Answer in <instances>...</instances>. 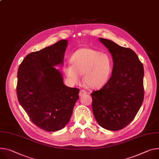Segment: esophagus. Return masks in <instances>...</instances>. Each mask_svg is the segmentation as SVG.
<instances>
[{"mask_svg": "<svg viewBox=\"0 0 159 159\" xmlns=\"http://www.w3.org/2000/svg\"><path fill=\"white\" fill-rule=\"evenodd\" d=\"M88 94V92H87V91L82 89V90H80V91L79 96H84V95H85V94Z\"/></svg>", "mask_w": 159, "mask_h": 159, "instance_id": "obj_1", "label": "esophagus"}]
</instances>
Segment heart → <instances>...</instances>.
Returning <instances> with one entry per match:
<instances>
[{
  "label": "heart",
  "mask_w": 159,
  "mask_h": 159,
  "mask_svg": "<svg viewBox=\"0 0 159 159\" xmlns=\"http://www.w3.org/2000/svg\"><path fill=\"white\" fill-rule=\"evenodd\" d=\"M70 65L63 67V71L72 84L80 82L83 75L84 84L91 89L102 88L111 75L113 63L111 57L105 53L91 48H82L71 55Z\"/></svg>",
  "instance_id": "b5f03b06"
}]
</instances>
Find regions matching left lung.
<instances>
[{"label": "left lung", "mask_w": 159, "mask_h": 159, "mask_svg": "<svg viewBox=\"0 0 159 159\" xmlns=\"http://www.w3.org/2000/svg\"><path fill=\"white\" fill-rule=\"evenodd\" d=\"M99 40L111 54L113 66L106 84L91 94L93 112L101 127L118 131L134 119L143 102V65L132 49Z\"/></svg>", "instance_id": "left-lung-1"}]
</instances>
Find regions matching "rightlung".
<instances>
[{"label":"right lung","instance_id":"obj_1","mask_svg":"<svg viewBox=\"0 0 159 159\" xmlns=\"http://www.w3.org/2000/svg\"><path fill=\"white\" fill-rule=\"evenodd\" d=\"M67 45L66 40H61L28 54L18 70V102L31 121L48 132L68 124L79 98V89L65 85L61 73L54 67L63 65Z\"/></svg>","mask_w":159,"mask_h":159}]
</instances>
